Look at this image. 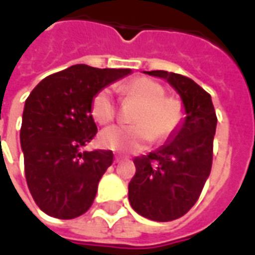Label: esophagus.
<instances>
[{
	"instance_id": "1",
	"label": "esophagus",
	"mask_w": 255,
	"mask_h": 255,
	"mask_svg": "<svg viewBox=\"0 0 255 255\" xmlns=\"http://www.w3.org/2000/svg\"><path fill=\"white\" fill-rule=\"evenodd\" d=\"M122 161V157L120 155H116V158H115V164H119Z\"/></svg>"
}]
</instances>
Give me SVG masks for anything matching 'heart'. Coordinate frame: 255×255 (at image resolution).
<instances>
[{"label":"heart","mask_w":255,"mask_h":255,"mask_svg":"<svg viewBox=\"0 0 255 255\" xmlns=\"http://www.w3.org/2000/svg\"><path fill=\"white\" fill-rule=\"evenodd\" d=\"M124 100L139 102L131 126H113L100 135L101 144L117 151H139L151 142L164 143L180 128L184 108L177 98L166 97L165 89L149 78H136L122 86ZM91 113L98 123H111L117 113L116 101L108 87L93 98Z\"/></svg>","instance_id":"obj_1"}]
</instances>
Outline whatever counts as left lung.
Instances as JSON below:
<instances>
[{"mask_svg": "<svg viewBox=\"0 0 255 255\" xmlns=\"http://www.w3.org/2000/svg\"><path fill=\"white\" fill-rule=\"evenodd\" d=\"M144 73L165 79L176 90L186 117L165 144L133 160L136 172L128 199L146 219L172 221L195 205L210 175L217 117L210 94L190 78L166 71Z\"/></svg>", "mask_w": 255, "mask_h": 255, "instance_id": "obj_1", "label": "left lung"}]
</instances>
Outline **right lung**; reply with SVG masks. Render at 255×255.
I'll return each mask as SVG.
<instances>
[{"instance_id": "obj_1", "label": "right lung", "mask_w": 255, "mask_h": 255, "mask_svg": "<svg viewBox=\"0 0 255 255\" xmlns=\"http://www.w3.org/2000/svg\"><path fill=\"white\" fill-rule=\"evenodd\" d=\"M129 73L76 64L43 79L25 100L20 129L25 180L49 216L75 219L94 202L113 153L80 151L97 133L91 102L101 89Z\"/></svg>"}]
</instances>
